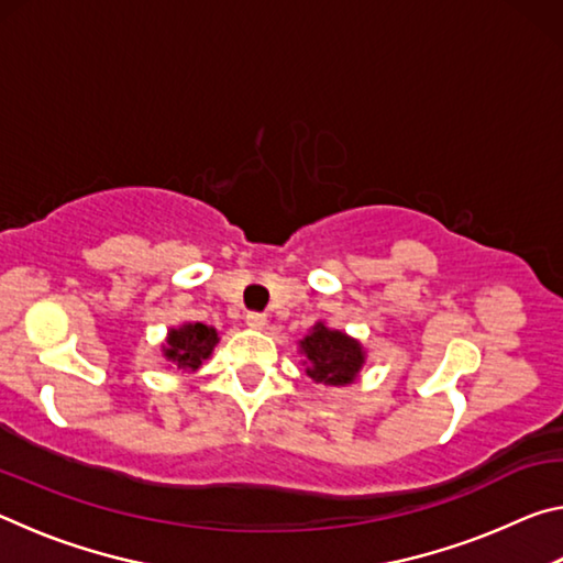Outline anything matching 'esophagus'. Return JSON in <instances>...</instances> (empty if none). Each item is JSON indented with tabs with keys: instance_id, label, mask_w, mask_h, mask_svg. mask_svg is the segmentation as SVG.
<instances>
[{
	"instance_id": "esophagus-1",
	"label": "esophagus",
	"mask_w": 563,
	"mask_h": 563,
	"mask_svg": "<svg viewBox=\"0 0 563 563\" xmlns=\"http://www.w3.org/2000/svg\"><path fill=\"white\" fill-rule=\"evenodd\" d=\"M245 325L253 328V330H265V328H268V318H265L263 312H247Z\"/></svg>"
}]
</instances>
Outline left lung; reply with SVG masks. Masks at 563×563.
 Segmentation results:
<instances>
[{
	"mask_svg": "<svg viewBox=\"0 0 563 563\" xmlns=\"http://www.w3.org/2000/svg\"><path fill=\"white\" fill-rule=\"evenodd\" d=\"M300 355H305V373L320 385L345 387L355 383L362 365H365V350L355 338L340 330H330L325 322H318L308 335L300 340Z\"/></svg>",
	"mask_w": 563,
	"mask_h": 563,
	"instance_id": "left-lung-1",
	"label": "left lung"
}]
</instances>
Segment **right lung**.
<instances>
[{
  "label": "right lung",
  "mask_w": 563,
  "mask_h": 563,
  "mask_svg": "<svg viewBox=\"0 0 563 563\" xmlns=\"http://www.w3.org/2000/svg\"><path fill=\"white\" fill-rule=\"evenodd\" d=\"M218 345L216 328H208L203 322H186V325L168 330L164 357L174 362L178 369L196 373L203 365V360L211 357L213 347Z\"/></svg>",
  "instance_id": "right-lung-1"
}]
</instances>
